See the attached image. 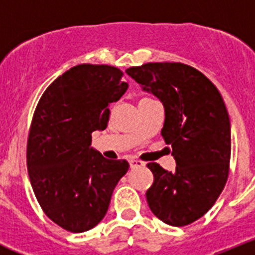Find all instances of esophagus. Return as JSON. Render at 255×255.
Here are the masks:
<instances>
[{
  "mask_svg": "<svg viewBox=\"0 0 255 255\" xmlns=\"http://www.w3.org/2000/svg\"><path fill=\"white\" fill-rule=\"evenodd\" d=\"M130 166H131L132 168H134V167H143L144 162H141L140 159L131 158V159H130Z\"/></svg>",
  "mask_w": 255,
  "mask_h": 255,
  "instance_id": "1",
  "label": "esophagus"
}]
</instances>
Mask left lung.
<instances>
[{
    "mask_svg": "<svg viewBox=\"0 0 255 255\" xmlns=\"http://www.w3.org/2000/svg\"><path fill=\"white\" fill-rule=\"evenodd\" d=\"M126 74L163 105L161 135L176 161L173 172L147 164L154 176L148 206L164 224H193L216 203L229 177L231 126L222 96L204 74L181 62H149Z\"/></svg>",
    "mask_w": 255,
    "mask_h": 255,
    "instance_id": "1",
    "label": "left lung"
}]
</instances>
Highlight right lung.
Instances as JSON below:
<instances>
[{
	"label": "right lung",
	"instance_id": "right-lung-1",
	"mask_svg": "<svg viewBox=\"0 0 255 255\" xmlns=\"http://www.w3.org/2000/svg\"><path fill=\"white\" fill-rule=\"evenodd\" d=\"M123 75L108 65H76L47 88L33 115L26 147L31 188L48 218L70 233L100 224L129 170L125 159H107L91 147L92 132L107 128L108 105L129 87Z\"/></svg>",
	"mask_w": 255,
	"mask_h": 255
}]
</instances>
